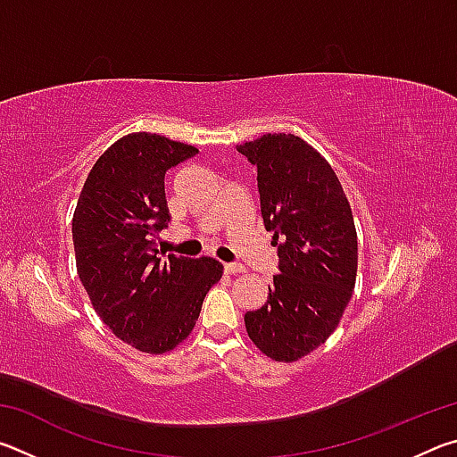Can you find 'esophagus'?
<instances>
[{
  "instance_id": "34e87169",
  "label": "esophagus",
  "mask_w": 457,
  "mask_h": 457,
  "mask_svg": "<svg viewBox=\"0 0 457 457\" xmlns=\"http://www.w3.org/2000/svg\"><path fill=\"white\" fill-rule=\"evenodd\" d=\"M223 270H226L228 274H242V272H245V268L242 264H223Z\"/></svg>"
}]
</instances>
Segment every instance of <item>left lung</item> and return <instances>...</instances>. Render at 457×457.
<instances>
[{
  "mask_svg": "<svg viewBox=\"0 0 457 457\" xmlns=\"http://www.w3.org/2000/svg\"><path fill=\"white\" fill-rule=\"evenodd\" d=\"M258 167L260 210L280 258L268 300L245 312L247 337L278 362H294L335 332L357 282V229L335 169L296 135L237 145Z\"/></svg>",
  "mask_w": 457,
  "mask_h": 457,
  "instance_id": "left-lung-1",
  "label": "left lung"
}]
</instances>
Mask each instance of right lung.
I'll list each match as a JSON object with an SVG mask.
<instances>
[{"mask_svg":"<svg viewBox=\"0 0 457 457\" xmlns=\"http://www.w3.org/2000/svg\"><path fill=\"white\" fill-rule=\"evenodd\" d=\"M195 146L130 133L100 154L72 218L76 270L112 335L137 351L163 354L191 335L205 294L223 274L213 258H157L167 226L165 173Z\"/></svg>","mask_w":457,"mask_h":457,"instance_id":"add662e5","label":"right lung"}]
</instances>
